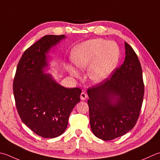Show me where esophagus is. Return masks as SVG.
Segmentation results:
<instances>
[{"instance_id": "esophagus-1", "label": "esophagus", "mask_w": 160, "mask_h": 160, "mask_svg": "<svg viewBox=\"0 0 160 160\" xmlns=\"http://www.w3.org/2000/svg\"><path fill=\"white\" fill-rule=\"evenodd\" d=\"M87 93H86L85 92H82V93H81V94H80V99L82 100V101H84V100L87 99Z\"/></svg>"}]
</instances>
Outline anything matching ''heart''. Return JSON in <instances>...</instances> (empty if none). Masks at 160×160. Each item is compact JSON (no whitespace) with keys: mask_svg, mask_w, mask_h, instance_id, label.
<instances>
[{"mask_svg":"<svg viewBox=\"0 0 160 160\" xmlns=\"http://www.w3.org/2000/svg\"><path fill=\"white\" fill-rule=\"evenodd\" d=\"M120 50L114 42L103 39L87 40L73 50L71 59L80 69L89 68V76L93 82H100L108 78L119 60ZM67 70L74 76L78 71L70 65Z\"/></svg>","mask_w":160,"mask_h":160,"instance_id":"heart-1","label":"heart"}]
</instances>
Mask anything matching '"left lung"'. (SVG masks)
I'll use <instances>...</instances> for the list:
<instances>
[{"label": "left lung", "instance_id": "1", "mask_svg": "<svg viewBox=\"0 0 160 160\" xmlns=\"http://www.w3.org/2000/svg\"><path fill=\"white\" fill-rule=\"evenodd\" d=\"M126 58L110 78L87 89L90 126L98 138L109 141L135 126L142 109L144 84L138 57L125 42Z\"/></svg>", "mask_w": 160, "mask_h": 160}]
</instances>
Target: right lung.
<instances>
[{
	"label": "right lung",
	"instance_id": "right-lung-1",
	"mask_svg": "<svg viewBox=\"0 0 160 160\" xmlns=\"http://www.w3.org/2000/svg\"><path fill=\"white\" fill-rule=\"evenodd\" d=\"M64 38V34L46 35L29 47L18 62L14 78L18 115L23 123L43 138H55L64 132L82 92L78 87H62L51 75L43 74L48 66L46 54Z\"/></svg>",
	"mask_w": 160,
	"mask_h": 160
}]
</instances>
